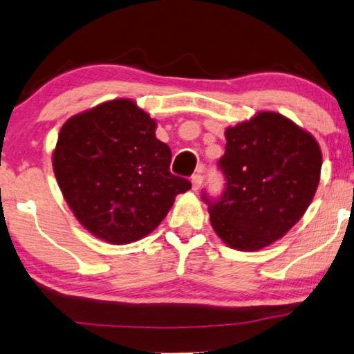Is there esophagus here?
<instances>
[{
	"label": "esophagus",
	"instance_id": "esophagus-1",
	"mask_svg": "<svg viewBox=\"0 0 354 354\" xmlns=\"http://www.w3.org/2000/svg\"><path fill=\"white\" fill-rule=\"evenodd\" d=\"M201 185H203V176H201V172L193 174V176H192V187H193V190H195V192L200 190Z\"/></svg>",
	"mask_w": 354,
	"mask_h": 354
}]
</instances>
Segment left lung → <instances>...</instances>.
I'll list each match as a JSON object with an SVG mask.
<instances>
[{
    "instance_id": "1",
    "label": "left lung",
    "mask_w": 354,
    "mask_h": 354,
    "mask_svg": "<svg viewBox=\"0 0 354 354\" xmlns=\"http://www.w3.org/2000/svg\"><path fill=\"white\" fill-rule=\"evenodd\" d=\"M217 166L219 198L203 192L211 225L230 248L256 251L282 239L301 219L321 177V148L311 133L277 113H259L225 130Z\"/></svg>"
}]
</instances>
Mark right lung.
<instances>
[{
    "instance_id": "right-lung-1",
    "label": "right lung",
    "mask_w": 354,
    "mask_h": 354,
    "mask_svg": "<svg viewBox=\"0 0 354 354\" xmlns=\"http://www.w3.org/2000/svg\"><path fill=\"white\" fill-rule=\"evenodd\" d=\"M156 122L130 100H113L62 125L53 169L77 221L95 236L124 245L161 224L192 183L171 174V148Z\"/></svg>"
}]
</instances>
